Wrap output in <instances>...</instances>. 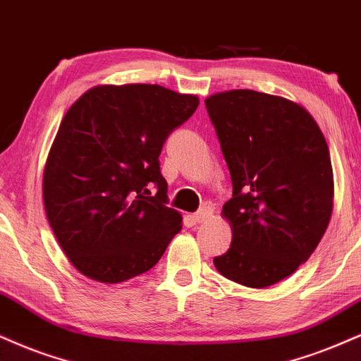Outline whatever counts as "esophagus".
I'll return each instance as SVG.
<instances>
[{
	"label": "esophagus",
	"mask_w": 361,
	"mask_h": 361,
	"mask_svg": "<svg viewBox=\"0 0 361 361\" xmlns=\"http://www.w3.org/2000/svg\"><path fill=\"white\" fill-rule=\"evenodd\" d=\"M211 216H212V207L211 206H202L192 217H194L195 222H204V221H207Z\"/></svg>",
	"instance_id": "obj_1"
}]
</instances>
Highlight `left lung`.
I'll return each mask as SVG.
<instances>
[{"instance_id": "8db88e82", "label": "left lung", "mask_w": 361, "mask_h": 361, "mask_svg": "<svg viewBox=\"0 0 361 361\" xmlns=\"http://www.w3.org/2000/svg\"><path fill=\"white\" fill-rule=\"evenodd\" d=\"M233 180L222 206L233 241L214 257L224 278L268 288L308 261L333 211V169L323 132L305 106L255 90L206 99Z\"/></svg>"}]
</instances>
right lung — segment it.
<instances>
[{"mask_svg": "<svg viewBox=\"0 0 361 361\" xmlns=\"http://www.w3.org/2000/svg\"><path fill=\"white\" fill-rule=\"evenodd\" d=\"M199 99L160 85H99L61 120L43 172L56 241L80 273L122 283L157 264L182 229L159 155ZM156 190V194L152 192Z\"/></svg>", "mask_w": 361, "mask_h": 361, "instance_id": "obj_1", "label": "right lung"}]
</instances>
